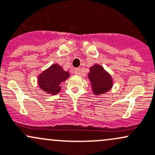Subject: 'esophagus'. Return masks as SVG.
I'll use <instances>...</instances> for the list:
<instances>
[{"instance_id": "obj_1", "label": "esophagus", "mask_w": 155, "mask_h": 155, "mask_svg": "<svg viewBox=\"0 0 155 155\" xmlns=\"http://www.w3.org/2000/svg\"><path fill=\"white\" fill-rule=\"evenodd\" d=\"M74 73L76 75L80 74V68H76V69L74 70Z\"/></svg>"}]
</instances>
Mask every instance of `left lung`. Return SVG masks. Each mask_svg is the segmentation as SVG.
Wrapping results in <instances>:
<instances>
[{"label":"left lung","mask_w":155,"mask_h":155,"mask_svg":"<svg viewBox=\"0 0 155 155\" xmlns=\"http://www.w3.org/2000/svg\"><path fill=\"white\" fill-rule=\"evenodd\" d=\"M88 78L92 84L94 94L99 95L110 90L113 84L111 76L102 66L95 64L90 68Z\"/></svg>","instance_id":"obj_1"}]
</instances>
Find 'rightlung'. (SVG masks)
<instances>
[{"mask_svg": "<svg viewBox=\"0 0 155 155\" xmlns=\"http://www.w3.org/2000/svg\"><path fill=\"white\" fill-rule=\"evenodd\" d=\"M69 76V73L60 65L53 64L39 75V87L49 94L55 95L61 91L60 83L65 82Z\"/></svg>", "mask_w": 155, "mask_h": 155, "instance_id": "right-lung-1", "label": "right lung"}]
</instances>
